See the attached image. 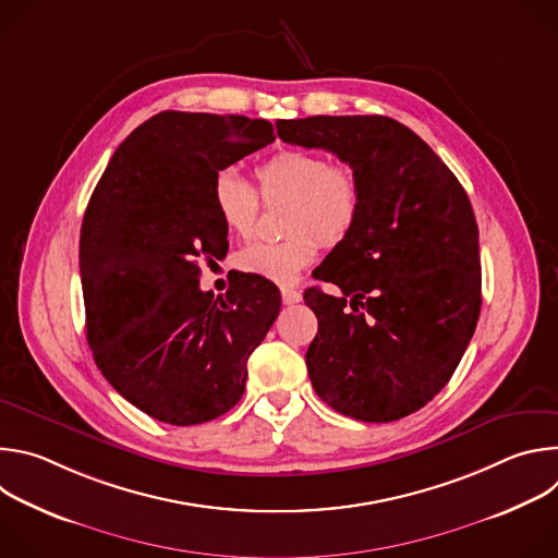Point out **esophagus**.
Returning <instances> with one entry per match:
<instances>
[{
	"label": "esophagus",
	"instance_id": "34e87169",
	"mask_svg": "<svg viewBox=\"0 0 558 558\" xmlns=\"http://www.w3.org/2000/svg\"><path fill=\"white\" fill-rule=\"evenodd\" d=\"M302 300V293L295 289H282V302L284 304H295Z\"/></svg>",
	"mask_w": 558,
	"mask_h": 558
}]
</instances>
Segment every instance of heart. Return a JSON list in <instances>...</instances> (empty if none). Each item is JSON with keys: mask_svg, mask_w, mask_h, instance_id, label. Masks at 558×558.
Listing matches in <instances>:
<instances>
[{"mask_svg": "<svg viewBox=\"0 0 558 558\" xmlns=\"http://www.w3.org/2000/svg\"><path fill=\"white\" fill-rule=\"evenodd\" d=\"M265 201H289L284 241H258L238 254V267L278 284L293 282L317 256V238L336 245L351 233L362 209V183L353 166L329 163L320 151L282 149L256 170ZM211 201L225 229L252 235L260 209L254 185L235 168L214 177Z\"/></svg>", "mask_w": 558, "mask_h": 558, "instance_id": "b5f03b06", "label": "heart"}]
</instances>
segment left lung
I'll use <instances>...</instances> for the list:
<instances>
[{"mask_svg":"<svg viewBox=\"0 0 558 558\" xmlns=\"http://www.w3.org/2000/svg\"><path fill=\"white\" fill-rule=\"evenodd\" d=\"M284 143L355 168L362 209L313 271L340 295L304 291L317 317L306 351L315 392L360 422H395L448 384L482 311L480 229L441 158L388 117L280 119Z\"/></svg>","mask_w":558,"mask_h":558,"instance_id":"left-lung-1","label":"left lung"}]
</instances>
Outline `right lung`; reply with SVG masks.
I'll list each match as a JSON object with an SVG mask.
<instances>
[{"instance_id": "right-lung-1", "label": "right lung", "mask_w": 558, "mask_h": 558, "mask_svg": "<svg viewBox=\"0 0 558 558\" xmlns=\"http://www.w3.org/2000/svg\"><path fill=\"white\" fill-rule=\"evenodd\" d=\"M265 119L166 110L138 125L99 179L78 238L88 344L112 388L172 426L220 417L245 392L247 360L280 311L243 274L201 291V260L227 254L214 177L269 145Z\"/></svg>"}]
</instances>
